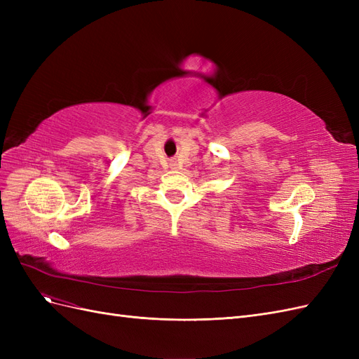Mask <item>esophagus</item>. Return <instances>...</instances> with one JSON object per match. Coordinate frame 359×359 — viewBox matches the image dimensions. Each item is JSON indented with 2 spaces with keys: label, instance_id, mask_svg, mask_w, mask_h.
Wrapping results in <instances>:
<instances>
[{
  "label": "esophagus",
  "instance_id": "obj_1",
  "mask_svg": "<svg viewBox=\"0 0 359 359\" xmlns=\"http://www.w3.org/2000/svg\"><path fill=\"white\" fill-rule=\"evenodd\" d=\"M170 168H172V169H177V163L172 161V163H170Z\"/></svg>",
  "mask_w": 359,
  "mask_h": 359
}]
</instances>
